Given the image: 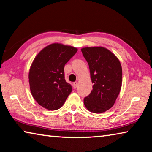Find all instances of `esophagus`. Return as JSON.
<instances>
[{
	"mask_svg": "<svg viewBox=\"0 0 152 152\" xmlns=\"http://www.w3.org/2000/svg\"><path fill=\"white\" fill-rule=\"evenodd\" d=\"M78 82H75V83H73V86H74V88H76L77 87H78Z\"/></svg>",
	"mask_w": 152,
	"mask_h": 152,
	"instance_id": "obj_1",
	"label": "esophagus"
}]
</instances>
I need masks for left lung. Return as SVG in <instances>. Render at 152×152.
I'll use <instances>...</instances> for the list:
<instances>
[{
  "label": "left lung",
  "instance_id": "8db88e82",
  "mask_svg": "<svg viewBox=\"0 0 152 152\" xmlns=\"http://www.w3.org/2000/svg\"><path fill=\"white\" fill-rule=\"evenodd\" d=\"M81 51L88 62L93 83L91 93L84 99V104L90 112L101 114L114 105L119 95L122 83L121 64L105 47H84Z\"/></svg>",
  "mask_w": 152,
  "mask_h": 152
}]
</instances>
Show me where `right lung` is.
I'll return each instance as SVG.
<instances>
[{
	"instance_id": "1",
	"label": "right lung",
	"mask_w": 152,
	"mask_h": 152,
	"mask_svg": "<svg viewBox=\"0 0 152 152\" xmlns=\"http://www.w3.org/2000/svg\"><path fill=\"white\" fill-rule=\"evenodd\" d=\"M77 48L53 43L38 53L31 64L28 78L32 97L49 110L59 109L72 88L64 77V66L77 52Z\"/></svg>"
}]
</instances>
